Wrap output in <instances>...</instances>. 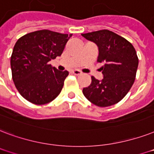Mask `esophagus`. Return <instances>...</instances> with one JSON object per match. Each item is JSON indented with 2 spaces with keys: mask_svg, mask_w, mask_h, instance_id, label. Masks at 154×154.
Returning <instances> with one entry per match:
<instances>
[{
  "mask_svg": "<svg viewBox=\"0 0 154 154\" xmlns=\"http://www.w3.org/2000/svg\"><path fill=\"white\" fill-rule=\"evenodd\" d=\"M71 73L75 75H81L82 72L80 71H79V70H73V71H71Z\"/></svg>",
  "mask_w": 154,
  "mask_h": 154,
  "instance_id": "esophagus-1",
  "label": "esophagus"
}]
</instances>
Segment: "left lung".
Instances as JSON below:
<instances>
[{
	"label": "left lung",
	"mask_w": 154,
	"mask_h": 154,
	"mask_svg": "<svg viewBox=\"0 0 154 154\" xmlns=\"http://www.w3.org/2000/svg\"><path fill=\"white\" fill-rule=\"evenodd\" d=\"M98 46V63L103 78L91 76V83L83 88V93L91 103L108 107L118 103L128 93L135 80L138 58L133 46L114 32L103 29L81 34Z\"/></svg>",
	"instance_id": "obj_1"
}]
</instances>
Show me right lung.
Segmentation results:
<instances>
[{
  "instance_id": "1",
  "label": "right lung",
  "mask_w": 154,
  "mask_h": 154,
  "mask_svg": "<svg viewBox=\"0 0 154 154\" xmlns=\"http://www.w3.org/2000/svg\"><path fill=\"white\" fill-rule=\"evenodd\" d=\"M72 34L47 29L24 35L17 41L10 65L17 89L30 103L42 105L59 95L67 71H58L49 62L60 56Z\"/></svg>"
}]
</instances>
